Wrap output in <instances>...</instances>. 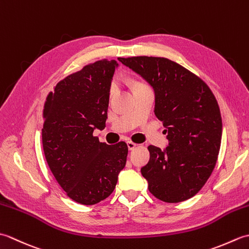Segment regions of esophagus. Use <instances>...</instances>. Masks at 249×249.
<instances>
[{
  "label": "esophagus",
  "instance_id": "obj_1",
  "mask_svg": "<svg viewBox=\"0 0 249 249\" xmlns=\"http://www.w3.org/2000/svg\"><path fill=\"white\" fill-rule=\"evenodd\" d=\"M136 146H137V144H136V143H134V142L127 141V147H128V150H129V151H130V150H134Z\"/></svg>",
  "mask_w": 249,
  "mask_h": 249
}]
</instances>
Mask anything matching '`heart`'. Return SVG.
Wrapping results in <instances>:
<instances>
[{
  "mask_svg": "<svg viewBox=\"0 0 249 249\" xmlns=\"http://www.w3.org/2000/svg\"><path fill=\"white\" fill-rule=\"evenodd\" d=\"M139 87H145V86H144V84H139V86L137 88H139ZM115 92H116V84L113 82L112 84H111V88H110V95H111V96H112V95Z\"/></svg>",
  "mask_w": 249,
  "mask_h": 249,
  "instance_id": "heart-1",
  "label": "heart"
}]
</instances>
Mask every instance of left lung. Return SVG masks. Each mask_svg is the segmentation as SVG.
Masks as SVG:
<instances>
[{
  "mask_svg": "<svg viewBox=\"0 0 249 249\" xmlns=\"http://www.w3.org/2000/svg\"><path fill=\"white\" fill-rule=\"evenodd\" d=\"M155 94L154 113L166 127L165 149L150 145V160L141 168L157 199L178 203L194 197L215 167L223 123L210 88L186 68L165 57H120Z\"/></svg>",
  "mask_w": 249,
  "mask_h": 249,
  "instance_id": "8db88e82",
  "label": "left lung"
}]
</instances>
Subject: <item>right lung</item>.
Returning a JSON list of instances; mask_svg holds the SVG:
<instances>
[{"label": "right lung", "mask_w": 249, "mask_h": 249, "mask_svg": "<svg viewBox=\"0 0 249 249\" xmlns=\"http://www.w3.org/2000/svg\"><path fill=\"white\" fill-rule=\"evenodd\" d=\"M118 66L115 60L84 66L57 83L45 104L41 139L47 163L68 197L80 204L109 197L126 165L125 142L108 145L93 136L106 126Z\"/></svg>", "instance_id": "add662e5"}]
</instances>
